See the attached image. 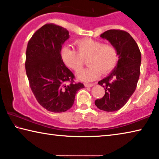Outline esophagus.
Returning a JSON list of instances; mask_svg holds the SVG:
<instances>
[{"instance_id": "1", "label": "esophagus", "mask_w": 159, "mask_h": 159, "mask_svg": "<svg viewBox=\"0 0 159 159\" xmlns=\"http://www.w3.org/2000/svg\"><path fill=\"white\" fill-rule=\"evenodd\" d=\"M85 87H92V86H93V83H85Z\"/></svg>"}]
</instances>
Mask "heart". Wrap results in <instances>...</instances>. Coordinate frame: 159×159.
Segmentation results:
<instances>
[{
	"instance_id": "heart-1",
	"label": "heart",
	"mask_w": 159,
	"mask_h": 159,
	"mask_svg": "<svg viewBox=\"0 0 159 159\" xmlns=\"http://www.w3.org/2000/svg\"><path fill=\"white\" fill-rule=\"evenodd\" d=\"M75 45L77 51L69 47L61 50V59L69 68L78 72L84 65V60L88 58L87 64L89 66L78 74L83 81H92L98 79L101 73H109L117 63L118 50L114 45L103 44L90 38L78 40Z\"/></svg>"
}]
</instances>
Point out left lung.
Masks as SVG:
<instances>
[{"instance_id": "obj_1", "label": "left lung", "mask_w": 159, "mask_h": 159, "mask_svg": "<svg viewBox=\"0 0 159 159\" xmlns=\"http://www.w3.org/2000/svg\"><path fill=\"white\" fill-rule=\"evenodd\" d=\"M116 48L118 64L111 74L99 80L105 94L96 99L95 105L104 111H116L125 105L136 89L140 74L141 53L138 45L128 32L110 29L100 35Z\"/></svg>"}]
</instances>
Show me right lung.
Instances as JSON below:
<instances>
[{"mask_svg":"<svg viewBox=\"0 0 159 159\" xmlns=\"http://www.w3.org/2000/svg\"><path fill=\"white\" fill-rule=\"evenodd\" d=\"M69 31L55 24H46L28 42L25 68L29 85L38 102L48 111L60 113L71 108L77 91L84 88L75 83V76L61 55Z\"/></svg>","mask_w":159,"mask_h":159,"instance_id":"right-lung-1","label":"right lung"}]
</instances>
